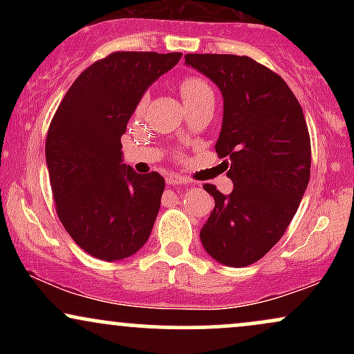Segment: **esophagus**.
Here are the masks:
<instances>
[{
    "mask_svg": "<svg viewBox=\"0 0 354 354\" xmlns=\"http://www.w3.org/2000/svg\"><path fill=\"white\" fill-rule=\"evenodd\" d=\"M166 183H168L169 186H178V185H185V183H188V180L176 173H169L168 176H166Z\"/></svg>",
    "mask_w": 354,
    "mask_h": 354,
    "instance_id": "obj_1",
    "label": "esophagus"
}]
</instances>
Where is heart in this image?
<instances>
[{
  "instance_id": "obj_1",
  "label": "heart",
  "mask_w": 354,
  "mask_h": 354,
  "mask_svg": "<svg viewBox=\"0 0 354 354\" xmlns=\"http://www.w3.org/2000/svg\"><path fill=\"white\" fill-rule=\"evenodd\" d=\"M180 91H181L183 100H185V103H189V101L201 98V96L205 95H213V89H211L209 84L203 78H200V76H193V75L181 78ZM145 103H146V96L141 98L140 108H143Z\"/></svg>"
}]
</instances>
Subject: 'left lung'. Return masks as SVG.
<instances>
[{"mask_svg": "<svg viewBox=\"0 0 354 354\" xmlns=\"http://www.w3.org/2000/svg\"><path fill=\"white\" fill-rule=\"evenodd\" d=\"M185 59L223 95L214 149L234 185L230 194L203 185L214 209L201 243L221 265H253L281 239L308 188L311 143L303 109L281 76L248 56L189 53Z\"/></svg>", "mask_w": 354, "mask_h": 354, "instance_id": "8db88e82", "label": "left lung"}]
</instances>
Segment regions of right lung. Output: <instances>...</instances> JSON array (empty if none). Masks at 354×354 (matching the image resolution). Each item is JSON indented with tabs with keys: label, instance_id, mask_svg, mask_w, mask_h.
Instances as JSON below:
<instances>
[{
	"label": "right lung",
	"instance_id": "add662e5",
	"mask_svg": "<svg viewBox=\"0 0 354 354\" xmlns=\"http://www.w3.org/2000/svg\"><path fill=\"white\" fill-rule=\"evenodd\" d=\"M181 53L116 51L76 78L53 116L46 165L56 213L88 254L118 261L148 241L165 178L123 165L121 136L149 84Z\"/></svg>",
	"mask_w": 354,
	"mask_h": 354
}]
</instances>
